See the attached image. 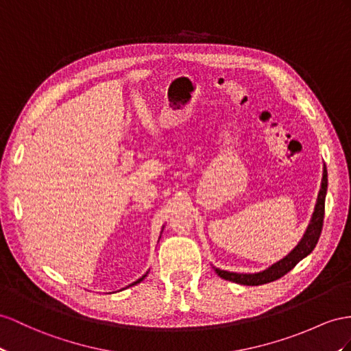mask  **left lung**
<instances>
[{"instance_id": "obj_1", "label": "left lung", "mask_w": 351, "mask_h": 351, "mask_svg": "<svg viewBox=\"0 0 351 351\" xmlns=\"http://www.w3.org/2000/svg\"><path fill=\"white\" fill-rule=\"evenodd\" d=\"M326 190H328V172H326V166L323 169V178H322V186L317 195V203L316 208H314L313 217L310 221V226L305 231L304 237L298 243L292 252L283 258L282 261L276 263L274 265L269 267L265 271L261 273H255V274H239V273H230V271H223V269L215 268V271L226 280L240 283V285H246V286H258V285H264L274 282L277 278L283 277L287 274L291 269L298 264L302 258L307 256L308 254L313 252V249L316 247L320 232L323 228V217H325V197H326Z\"/></svg>"}]
</instances>
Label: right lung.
I'll return each instance as SVG.
<instances>
[{"label":"right lung","instance_id":"obj_1","mask_svg":"<svg viewBox=\"0 0 351 351\" xmlns=\"http://www.w3.org/2000/svg\"><path fill=\"white\" fill-rule=\"evenodd\" d=\"M147 274H148V273H147ZM147 274H145V276H142L141 278H138V280H136V282H133V283H132L130 286H133V285H138V283H141V282L143 280V278H145V277H147Z\"/></svg>","mask_w":351,"mask_h":351}]
</instances>
